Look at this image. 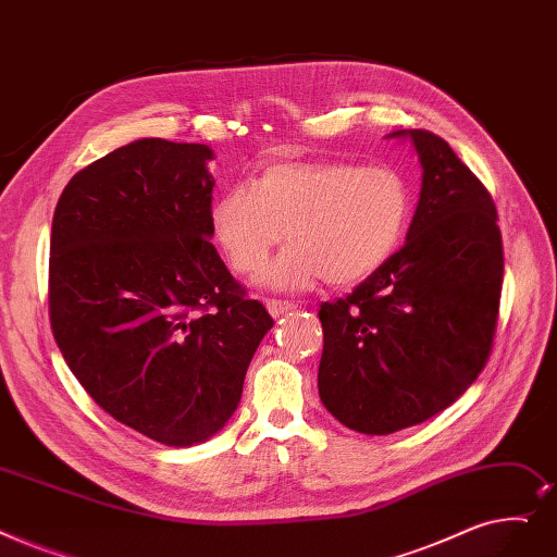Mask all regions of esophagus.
I'll return each instance as SVG.
<instances>
[{"label": "esophagus", "instance_id": "obj_1", "mask_svg": "<svg viewBox=\"0 0 557 557\" xmlns=\"http://www.w3.org/2000/svg\"><path fill=\"white\" fill-rule=\"evenodd\" d=\"M298 305L296 302H288V300H265V309H269V313L273 319H280L282 313L286 311H294Z\"/></svg>", "mask_w": 557, "mask_h": 557}]
</instances>
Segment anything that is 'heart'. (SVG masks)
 Wrapping results in <instances>:
<instances>
[{"label":"heart","instance_id":"b5f03b06","mask_svg":"<svg viewBox=\"0 0 557 557\" xmlns=\"http://www.w3.org/2000/svg\"><path fill=\"white\" fill-rule=\"evenodd\" d=\"M412 215V186L392 165L288 161L269 165L255 188L232 186L215 200L213 232L238 273H259L288 236L263 282L305 292L325 277L350 286L386 263Z\"/></svg>","mask_w":557,"mask_h":557}]
</instances>
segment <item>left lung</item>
<instances>
[{
	"label": "left lung",
	"mask_w": 557,
	"mask_h": 557,
	"mask_svg": "<svg viewBox=\"0 0 557 557\" xmlns=\"http://www.w3.org/2000/svg\"><path fill=\"white\" fill-rule=\"evenodd\" d=\"M389 138L412 140L423 168L405 246L319 311L321 400L364 434L423 423L469 389L490 359L503 288L490 190L432 132Z\"/></svg>",
	"instance_id": "1"
}]
</instances>
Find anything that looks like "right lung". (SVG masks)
<instances>
[{
	"label": "right lung",
	"instance_id": "obj_1",
	"mask_svg": "<svg viewBox=\"0 0 557 557\" xmlns=\"http://www.w3.org/2000/svg\"><path fill=\"white\" fill-rule=\"evenodd\" d=\"M202 143L140 138L63 188L50 238L52 332L88 396L165 446L219 432L273 327L211 236Z\"/></svg>",
	"mask_w": 557,
	"mask_h": 557
}]
</instances>
